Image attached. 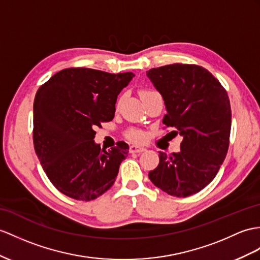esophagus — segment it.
<instances>
[{
    "mask_svg": "<svg viewBox=\"0 0 260 260\" xmlns=\"http://www.w3.org/2000/svg\"><path fill=\"white\" fill-rule=\"evenodd\" d=\"M145 149L143 147H140V145L137 144H132L130 147V152L131 153H139V152H143Z\"/></svg>",
    "mask_w": 260,
    "mask_h": 260,
    "instance_id": "1",
    "label": "esophagus"
}]
</instances>
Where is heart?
<instances>
[{
  "label": "heart",
  "instance_id": "1",
  "mask_svg": "<svg viewBox=\"0 0 260 260\" xmlns=\"http://www.w3.org/2000/svg\"><path fill=\"white\" fill-rule=\"evenodd\" d=\"M148 92H151L150 90H144L141 92V96L144 93H148ZM128 137L131 139V140L134 141H142L144 139V134L142 131H139V130H131L129 134H128Z\"/></svg>",
  "mask_w": 260,
  "mask_h": 260
}]
</instances>
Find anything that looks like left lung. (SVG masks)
<instances>
[{
    "label": "left lung",
    "instance_id": "8db88e82",
    "mask_svg": "<svg viewBox=\"0 0 260 260\" xmlns=\"http://www.w3.org/2000/svg\"><path fill=\"white\" fill-rule=\"evenodd\" d=\"M164 100L163 124L183 137L179 153L160 152L149 172L153 184L176 198L200 192L214 180L230 145L232 110L220 82L207 69L172 64L147 72Z\"/></svg>",
    "mask_w": 260,
    "mask_h": 260
}]
</instances>
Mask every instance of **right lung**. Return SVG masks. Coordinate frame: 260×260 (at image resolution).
Returning a JSON list of instances; mask_svg holds the SVG:
<instances>
[{"label": "right lung", "mask_w": 260, "mask_h": 260, "mask_svg": "<svg viewBox=\"0 0 260 260\" xmlns=\"http://www.w3.org/2000/svg\"><path fill=\"white\" fill-rule=\"evenodd\" d=\"M135 77L91 68H66L37 90L34 148L47 178L78 201L99 198L113 185L129 152L123 141L110 150L94 143V128L115 117L118 94Z\"/></svg>", "instance_id": "obj_1"}]
</instances>
